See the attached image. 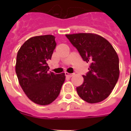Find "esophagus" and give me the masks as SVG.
I'll return each mask as SVG.
<instances>
[{
    "instance_id": "34e87169",
    "label": "esophagus",
    "mask_w": 131,
    "mask_h": 131,
    "mask_svg": "<svg viewBox=\"0 0 131 131\" xmlns=\"http://www.w3.org/2000/svg\"><path fill=\"white\" fill-rule=\"evenodd\" d=\"M65 75H66V77H71L73 75V73H68V72L65 73Z\"/></svg>"
}]
</instances>
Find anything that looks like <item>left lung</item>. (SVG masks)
Wrapping results in <instances>:
<instances>
[{"label": "left lung", "instance_id": "1", "mask_svg": "<svg viewBox=\"0 0 131 131\" xmlns=\"http://www.w3.org/2000/svg\"><path fill=\"white\" fill-rule=\"evenodd\" d=\"M83 60L89 63L84 82L77 87L80 98L90 104L98 103L110 96L119 76V58L110 42L94 33L66 35Z\"/></svg>", "mask_w": 131, "mask_h": 131}]
</instances>
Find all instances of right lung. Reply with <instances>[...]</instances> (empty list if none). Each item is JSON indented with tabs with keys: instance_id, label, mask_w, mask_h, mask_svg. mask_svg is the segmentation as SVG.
<instances>
[{
	"instance_id": "add662e5",
	"label": "right lung",
	"mask_w": 131,
	"mask_h": 131,
	"mask_svg": "<svg viewBox=\"0 0 131 131\" xmlns=\"http://www.w3.org/2000/svg\"><path fill=\"white\" fill-rule=\"evenodd\" d=\"M56 46L52 35L35 36L27 40L19 49L16 73L21 87L29 99L45 106L57 98L65 81L64 73L48 72L47 62Z\"/></svg>"
}]
</instances>
